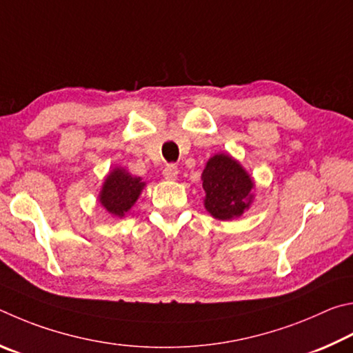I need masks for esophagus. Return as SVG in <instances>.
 I'll list each match as a JSON object with an SVG mask.
<instances>
[{
    "instance_id": "34e87169",
    "label": "esophagus",
    "mask_w": 353,
    "mask_h": 353,
    "mask_svg": "<svg viewBox=\"0 0 353 353\" xmlns=\"http://www.w3.org/2000/svg\"><path fill=\"white\" fill-rule=\"evenodd\" d=\"M163 175L167 181H175L176 176H178V167L175 164H169L164 169Z\"/></svg>"
}]
</instances>
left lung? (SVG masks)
Here are the masks:
<instances>
[{
    "instance_id": "1",
    "label": "left lung",
    "mask_w": 353,
    "mask_h": 353,
    "mask_svg": "<svg viewBox=\"0 0 353 353\" xmlns=\"http://www.w3.org/2000/svg\"><path fill=\"white\" fill-rule=\"evenodd\" d=\"M206 211L217 220L242 217L254 201V180L230 153H215L201 173Z\"/></svg>"
}]
</instances>
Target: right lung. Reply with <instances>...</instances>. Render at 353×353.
Segmentation results:
<instances>
[{"label": "right lung", "mask_w": 353, "mask_h": 353, "mask_svg": "<svg viewBox=\"0 0 353 353\" xmlns=\"http://www.w3.org/2000/svg\"><path fill=\"white\" fill-rule=\"evenodd\" d=\"M144 188L145 181L141 176L132 175L123 167H114L105 176L97 200L108 214L122 219L138 201Z\"/></svg>", "instance_id": "right-lung-1"}]
</instances>
